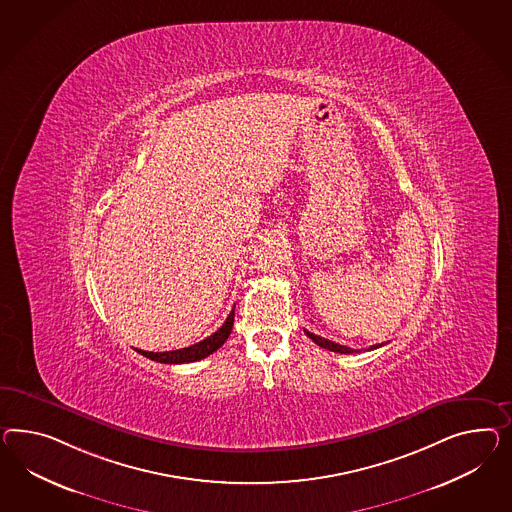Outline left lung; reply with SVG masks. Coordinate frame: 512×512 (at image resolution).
<instances>
[{"label":"left lung","mask_w":512,"mask_h":512,"mask_svg":"<svg viewBox=\"0 0 512 512\" xmlns=\"http://www.w3.org/2000/svg\"><path fill=\"white\" fill-rule=\"evenodd\" d=\"M305 335L313 341V343H317L318 346H322V348H328V350H332V352H339V354H354V352H358V350H354V348H348V346L337 345V343H333V341H328V339H324V337H320V335H315V333L307 332L304 330ZM386 343H382V345H373L369 350H374V348H380V346H384Z\"/></svg>","instance_id":"obj_1"}]
</instances>
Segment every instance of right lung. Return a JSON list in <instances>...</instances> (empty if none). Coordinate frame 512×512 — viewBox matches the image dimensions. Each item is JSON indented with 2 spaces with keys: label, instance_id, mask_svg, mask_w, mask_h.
<instances>
[{
  "label": "right lung",
  "instance_id": "1",
  "mask_svg": "<svg viewBox=\"0 0 512 512\" xmlns=\"http://www.w3.org/2000/svg\"><path fill=\"white\" fill-rule=\"evenodd\" d=\"M233 322H235V307L229 313V317L225 318V322L218 332L212 333L210 337L195 343V345L186 346L180 350H171V352H145V350H138V352L141 356H145L149 360L160 361V363H192V361L203 360L212 352H216L227 341V337L233 330Z\"/></svg>",
  "mask_w": 512,
  "mask_h": 512
}]
</instances>
